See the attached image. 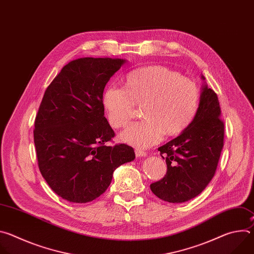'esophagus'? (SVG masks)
Returning a JSON list of instances; mask_svg holds the SVG:
<instances>
[{"instance_id":"esophagus-1","label":"esophagus","mask_w":254,"mask_h":254,"mask_svg":"<svg viewBox=\"0 0 254 254\" xmlns=\"http://www.w3.org/2000/svg\"><path fill=\"white\" fill-rule=\"evenodd\" d=\"M135 156L137 158H142V157H147V153L143 152L141 150H135Z\"/></svg>"}]
</instances>
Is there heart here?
Listing matches in <instances>:
<instances>
[{
  "label": "heart",
  "mask_w": 254,
  "mask_h": 254,
  "mask_svg": "<svg viewBox=\"0 0 254 254\" xmlns=\"http://www.w3.org/2000/svg\"><path fill=\"white\" fill-rule=\"evenodd\" d=\"M199 89L194 81L165 66L135 69L126 78V89L108 86L102 103L110 125L125 127L142 105L141 122L131 124L120 134L121 140L147 149L159 143L165 134L177 135L194 120L199 107Z\"/></svg>",
  "instance_id": "b5f03b06"
}]
</instances>
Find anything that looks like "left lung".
Segmentation results:
<instances>
[{
	"instance_id": "obj_1",
	"label": "left lung",
	"mask_w": 254,
	"mask_h": 254,
	"mask_svg": "<svg viewBox=\"0 0 254 254\" xmlns=\"http://www.w3.org/2000/svg\"><path fill=\"white\" fill-rule=\"evenodd\" d=\"M203 84L199 107L189 127L158 150L166 160L167 174L151 184L152 192L170 203L198 196L214 177L223 148L224 124L217 94Z\"/></svg>"
}]
</instances>
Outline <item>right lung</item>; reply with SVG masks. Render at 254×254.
I'll return each instance as SVG.
<instances>
[{"label":"right lung","instance_id":"1","mask_svg":"<svg viewBox=\"0 0 254 254\" xmlns=\"http://www.w3.org/2000/svg\"><path fill=\"white\" fill-rule=\"evenodd\" d=\"M126 62L107 57L72 60L44 93L34 142L39 170L62 199L72 203L96 199L111 185L116 169L135 158L125 143L105 146L115 131L104 118L103 90Z\"/></svg>","mask_w":254,"mask_h":254}]
</instances>
